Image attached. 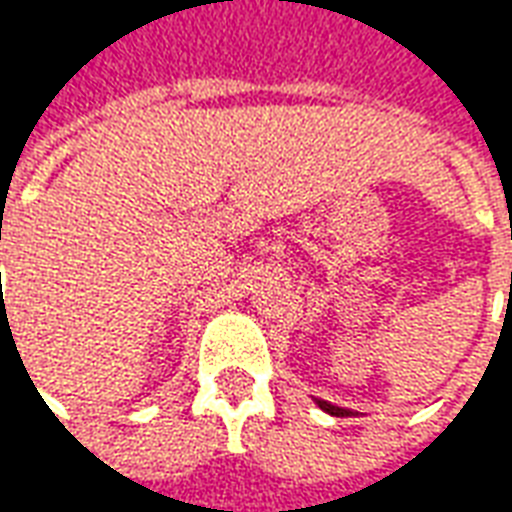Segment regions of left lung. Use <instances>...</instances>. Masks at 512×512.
Returning <instances> with one entry per match:
<instances>
[{"label":"left lung","mask_w":512,"mask_h":512,"mask_svg":"<svg viewBox=\"0 0 512 512\" xmlns=\"http://www.w3.org/2000/svg\"><path fill=\"white\" fill-rule=\"evenodd\" d=\"M318 406L326 411V414H332V417H348L351 411L348 408H340V406H332V403H326V400H318Z\"/></svg>","instance_id":"8db88e82"}]
</instances>
